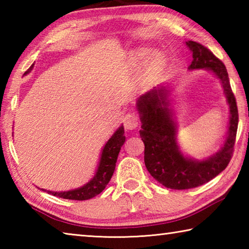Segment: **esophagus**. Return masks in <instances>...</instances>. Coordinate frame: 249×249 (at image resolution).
<instances>
[{
    "instance_id": "obj_1",
    "label": "esophagus",
    "mask_w": 249,
    "mask_h": 249,
    "mask_svg": "<svg viewBox=\"0 0 249 249\" xmlns=\"http://www.w3.org/2000/svg\"><path fill=\"white\" fill-rule=\"evenodd\" d=\"M123 123L126 129H134L138 125V116L135 113H128L124 116Z\"/></svg>"
}]
</instances>
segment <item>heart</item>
Returning <instances> with one entry per match:
<instances>
[{
  "instance_id": "obj_1",
  "label": "heart",
  "mask_w": 249,
  "mask_h": 249,
  "mask_svg": "<svg viewBox=\"0 0 249 249\" xmlns=\"http://www.w3.org/2000/svg\"><path fill=\"white\" fill-rule=\"evenodd\" d=\"M151 54V49L148 47H140L135 49L132 53V61L136 65H144L145 62L148 60V58ZM165 65V59L161 54H156V56L151 59L149 67L150 70L158 71Z\"/></svg>"
}]
</instances>
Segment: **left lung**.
<instances>
[{
	"instance_id": "obj_1",
	"label": "left lung",
	"mask_w": 249,
	"mask_h": 249,
	"mask_svg": "<svg viewBox=\"0 0 249 249\" xmlns=\"http://www.w3.org/2000/svg\"><path fill=\"white\" fill-rule=\"evenodd\" d=\"M185 44L193 58L189 70H210L221 81L230 105V122L222 148L206 159H192L183 156L177 144V123L169 107V90L166 87H155L138 99L137 109L142 122L140 135L145 144L146 168L160 184L175 190L199 187L225 169L233 156L238 125L237 105L224 64L203 45L192 40Z\"/></svg>"
}]
</instances>
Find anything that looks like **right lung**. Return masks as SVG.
Returning a JSON list of instances; mask_svg holds the SVG:
<instances>
[{
  "label": "right lung",
  "mask_w": 249,
  "mask_h": 249,
  "mask_svg": "<svg viewBox=\"0 0 249 249\" xmlns=\"http://www.w3.org/2000/svg\"><path fill=\"white\" fill-rule=\"evenodd\" d=\"M32 69L33 66L25 72V74H27ZM124 127L123 126H120V127L116 129V132L113 134L111 138L107 141V144H105L102 150V154H101L100 162L94 177L89 181V182L82 185V187L74 189V190L65 192H53L44 190V189H41V190L47 191L49 195L62 197V199L78 201L89 200L92 199V197H94L95 196L100 195L109 182L113 174H114L116 160L117 157H119L121 147L124 145Z\"/></svg>",
  "instance_id": "add662e5"
}]
</instances>
